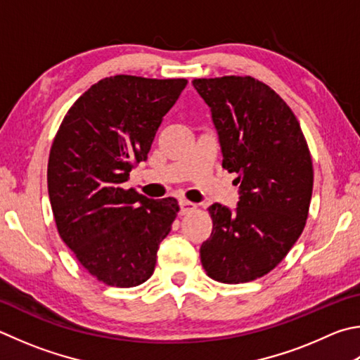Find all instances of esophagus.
<instances>
[{
	"instance_id": "obj_1",
	"label": "esophagus",
	"mask_w": 360,
	"mask_h": 360,
	"mask_svg": "<svg viewBox=\"0 0 360 360\" xmlns=\"http://www.w3.org/2000/svg\"><path fill=\"white\" fill-rule=\"evenodd\" d=\"M179 207H181V214H187V212L195 211V209H197V205H195V202L187 201V200H181Z\"/></svg>"
}]
</instances>
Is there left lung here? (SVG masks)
<instances>
[{
  "instance_id": "1",
  "label": "left lung",
  "mask_w": 360,
  "mask_h": 360,
  "mask_svg": "<svg viewBox=\"0 0 360 360\" xmlns=\"http://www.w3.org/2000/svg\"><path fill=\"white\" fill-rule=\"evenodd\" d=\"M192 84L211 108L221 167L239 184L234 211L219 202L207 209L212 233L201 244V264L217 282H252L271 272L304 230L311 155L291 108L263 82L230 75Z\"/></svg>"
}]
</instances>
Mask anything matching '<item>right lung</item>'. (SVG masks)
<instances>
[{
    "label": "right lung",
    "instance_id": "obj_1",
    "mask_svg": "<svg viewBox=\"0 0 360 360\" xmlns=\"http://www.w3.org/2000/svg\"><path fill=\"white\" fill-rule=\"evenodd\" d=\"M186 84V78H103L78 97L58 129L47 169L58 233L105 285L146 282L179 211L174 198L151 200L122 184L148 159Z\"/></svg>",
    "mask_w": 360,
    "mask_h": 360
}]
</instances>
